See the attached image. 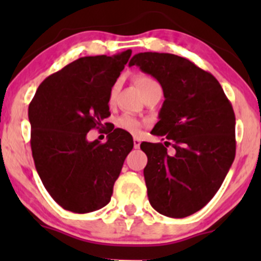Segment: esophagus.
I'll return each mask as SVG.
<instances>
[{
	"label": "esophagus",
	"mask_w": 261,
	"mask_h": 261,
	"mask_svg": "<svg viewBox=\"0 0 261 261\" xmlns=\"http://www.w3.org/2000/svg\"><path fill=\"white\" fill-rule=\"evenodd\" d=\"M140 144H141L140 139H138V138L134 139V147H135V149H139V147H140Z\"/></svg>",
	"instance_id": "esophagus-1"
}]
</instances>
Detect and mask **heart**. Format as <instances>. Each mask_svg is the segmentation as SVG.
I'll list each match as a JSON object with an SVG mask.
<instances>
[{
  "instance_id": "b5f03b06",
  "label": "heart",
  "mask_w": 261,
  "mask_h": 261,
  "mask_svg": "<svg viewBox=\"0 0 261 261\" xmlns=\"http://www.w3.org/2000/svg\"><path fill=\"white\" fill-rule=\"evenodd\" d=\"M135 83L136 86H138V88L140 89L143 96L145 93H147L149 91H151V89L160 88L159 83H158L154 78L149 77V75L146 74H139L138 77L135 78ZM117 89H118V84H115V86L111 88V92H110V98H109L110 105H112L115 102V97H116V93H117ZM117 126L122 128V130L128 131V133L136 134L139 133V130H140L141 126H143V122H141L140 120H138L135 116L130 114H125L117 120Z\"/></svg>"
}]
</instances>
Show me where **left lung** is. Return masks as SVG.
I'll return each instance as SVG.
<instances>
[{
  "mask_svg": "<svg viewBox=\"0 0 261 261\" xmlns=\"http://www.w3.org/2000/svg\"><path fill=\"white\" fill-rule=\"evenodd\" d=\"M128 65L152 75L165 97L151 131L165 141L140 145L150 204L168 217L193 215L217 193L235 159L232 105L211 73L186 58L139 53Z\"/></svg>",
  "mask_w": 261,
  "mask_h": 261,
  "instance_id": "left-lung-1",
  "label": "left lung"
}]
</instances>
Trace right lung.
Returning <instances> with one entry per match:
<instances>
[{"mask_svg":"<svg viewBox=\"0 0 261 261\" xmlns=\"http://www.w3.org/2000/svg\"><path fill=\"white\" fill-rule=\"evenodd\" d=\"M131 57H83L49 75L29 105L35 168L55 202L74 213H88L110 202L133 136L122 128L106 143H89L87 134L109 117L111 88Z\"/></svg>","mask_w":261,"mask_h":261,"instance_id":"right-lung-1","label":"right lung"}]
</instances>
